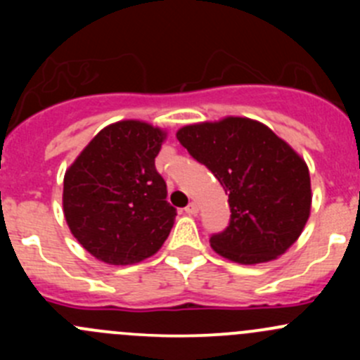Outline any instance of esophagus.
Instances as JSON below:
<instances>
[{"label": "esophagus", "mask_w": 360, "mask_h": 360, "mask_svg": "<svg viewBox=\"0 0 360 360\" xmlns=\"http://www.w3.org/2000/svg\"><path fill=\"white\" fill-rule=\"evenodd\" d=\"M184 212L190 214V216H195V214L198 212V205H197V203H195V202H191L190 205H188L186 209H184Z\"/></svg>", "instance_id": "1"}]
</instances>
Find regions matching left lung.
<instances>
[{
	"mask_svg": "<svg viewBox=\"0 0 360 360\" xmlns=\"http://www.w3.org/2000/svg\"><path fill=\"white\" fill-rule=\"evenodd\" d=\"M177 141L216 176L228 193L230 223L210 245L240 264L284 254L310 216V172L304 160L263 123L240 116L186 125Z\"/></svg>",
	"mask_w": 360,
	"mask_h": 360,
	"instance_id": "obj_1",
	"label": "left lung"
}]
</instances>
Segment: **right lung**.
Returning a JSON list of instances; mask_svg holds the SVG:
<instances>
[{
  "instance_id": "obj_1",
  "label": "right lung",
  "mask_w": 360,
  "mask_h": 360,
  "mask_svg": "<svg viewBox=\"0 0 360 360\" xmlns=\"http://www.w3.org/2000/svg\"><path fill=\"white\" fill-rule=\"evenodd\" d=\"M165 132L139 120L101 130L64 176L63 205L76 240L97 259L134 264L153 256L177 212L155 158Z\"/></svg>"
}]
</instances>
